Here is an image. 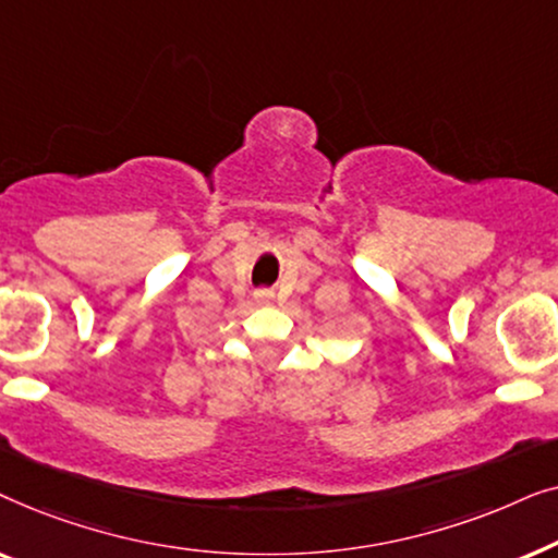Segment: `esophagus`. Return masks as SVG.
<instances>
[{"instance_id":"esophagus-1","label":"esophagus","mask_w":558,"mask_h":558,"mask_svg":"<svg viewBox=\"0 0 558 558\" xmlns=\"http://www.w3.org/2000/svg\"><path fill=\"white\" fill-rule=\"evenodd\" d=\"M254 296H256L258 304H271L274 302V292H269V289H258Z\"/></svg>"}]
</instances>
